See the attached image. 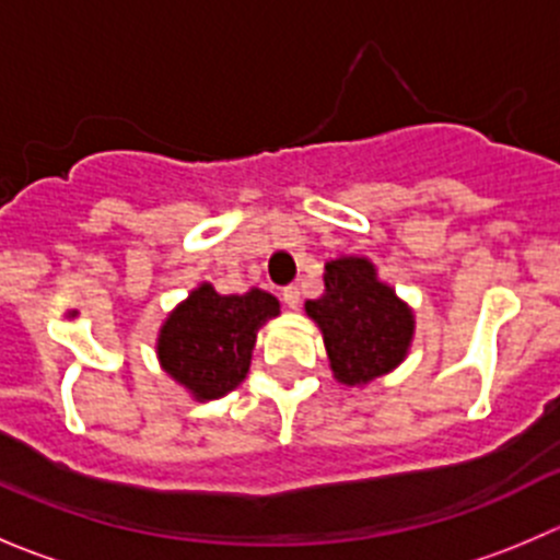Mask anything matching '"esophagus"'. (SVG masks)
<instances>
[{"label":"esophagus","instance_id":"esophagus-1","mask_svg":"<svg viewBox=\"0 0 560 560\" xmlns=\"http://www.w3.org/2000/svg\"><path fill=\"white\" fill-rule=\"evenodd\" d=\"M283 302L291 307V311H296V307H300V289H296V285L283 289Z\"/></svg>","mask_w":560,"mask_h":560}]
</instances>
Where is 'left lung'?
Segmentation results:
<instances>
[{
  "mask_svg": "<svg viewBox=\"0 0 560 560\" xmlns=\"http://www.w3.org/2000/svg\"><path fill=\"white\" fill-rule=\"evenodd\" d=\"M305 311L322 329L329 369L340 385L363 387L390 374L412 346V307L360 255L324 264V296L307 300Z\"/></svg>",
  "mask_w": 560,
  "mask_h": 560,
  "instance_id": "left-lung-1",
  "label": "left lung"
}]
</instances>
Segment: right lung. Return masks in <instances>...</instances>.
I'll use <instances>...</instances> for the list:
<instances>
[{
	"label": "right lung",
	"instance_id": "right-lung-1",
	"mask_svg": "<svg viewBox=\"0 0 560 560\" xmlns=\"http://www.w3.org/2000/svg\"><path fill=\"white\" fill-rule=\"evenodd\" d=\"M275 316L280 302L266 291L225 296L200 283L159 329V363L191 398L214 401L242 385L258 329Z\"/></svg>",
	"mask_w": 560,
	"mask_h": 560
}]
</instances>
